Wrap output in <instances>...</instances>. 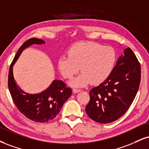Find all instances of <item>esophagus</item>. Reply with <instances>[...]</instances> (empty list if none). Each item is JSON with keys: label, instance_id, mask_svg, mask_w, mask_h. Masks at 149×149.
Returning a JSON list of instances; mask_svg holds the SVG:
<instances>
[{"label": "esophagus", "instance_id": "esophagus-1", "mask_svg": "<svg viewBox=\"0 0 149 149\" xmlns=\"http://www.w3.org/2000/svg\"><path fill=\"white\" fill-rule=\"evenodd\" d=\"M80 92V89H73V93H78V92Z\"/></svg>", "mask_w": 149, "mask_h": 149}]
</instances>
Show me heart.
<instances>
[{
    "instance_id": "1",
    "label": "heart",
    "mask_w": 149,
    "mask_h": 149,
    "mask_svg": "<svg viewBox=\"0 0 149 149\" xmlns=\"http://www.w3.org/2000/svg\"><path fill=\"white\" fill-rule=\"evenodd\" d=\"M116 54L111 46L96 42H78L67 51V56L61 57L57 62L59 72L64 78L70 79L78 71V76L70 81L72 87H81L105 81L113 71Z\"/></svg>"
}]
</instances>
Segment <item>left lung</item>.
<instances>
[{"label": "left lung", "mask_w": 149, "mask_h": 149, "mask_svg": "<svg viewBox=\"0 0 149 149\" xmlns=\"http://www.w3.org/2000/svg\"><path fill=\"white\" fill-rule=\"evenodd\" d=\"M140 80V63L133 51L126 48L110 76L89 92L90 100L85 107L87 115L100 123L119 119L135 99Z\"/></svg>", "instance_id": "obj_1"}]
</instances>
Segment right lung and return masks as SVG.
Instances as JSON below:
<instances>
[{"label":"right lung","mask_w":149,"mask_h":149,"mask_svg":"<svg viewBox=\"0 0 149 149\" xmlns=\"http://www.w3.org/2000/svg\"><path fill=\"white\" fill-rule=\"evenodd\" d=\"M42 39L30 38L19 48L14 57L8 74V88L16 107L26 117L35 122L45 123L53 119L63 104L71 96L72 90L62 80H53L49 87L37 94L25 93L17 85L12 74V67L25 48L32 44H42Z\"/></svg>","instance_id":"right-lung-1"}]
</instances>
